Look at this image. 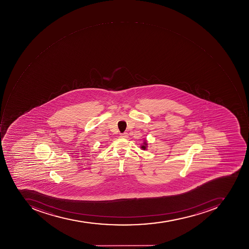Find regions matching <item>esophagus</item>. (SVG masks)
Masks as SVG:
<instances>
[{
    "label": "esophagus",
    "mask_w": 249,
    "mask_h": 249,
    "mask_svg": "<svg viewBox=\"0 0 249 249\" xmlns=\"http://www.w3.org/2000/svg\"><path fill=\"white\" fill-rule=\"evenodd\" d=\"M120 137L124 138V139H127V138L129 137V134L127 133V132H124V133L120 135Z\"/></svg>",
    "instance_id": "34e87169"
}]
</instances>
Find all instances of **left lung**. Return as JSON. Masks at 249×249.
I'll return each mask as SVG.
<instances>
[{
    "label": "left lung",
    "instance_id": "8db88e82",
    "mask_svg": "<svg viewBox=\"0 0 249 249\" xmlns=\"http://www.w3.org/2000/svg\"><path fill=\"white\" fill-rule=\"evenodd\" d=\"M147 147H148V143H147V140H144L143 144L141 145V148L142 150L147 149Z\"/></svg>",
    "mask_w": 249,
    "mask_h": 249
}]
</instances>
